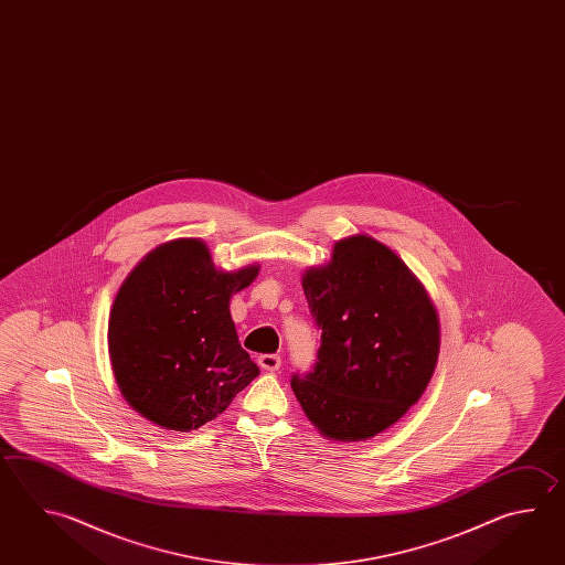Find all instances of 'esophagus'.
<instances>
[{
    "label": "esophagus",
    "instance_id": "1",
    "mask_svg": "<svg viewBox=\"0 0 565 565\" xmlns=\"http://www.w3.org/2000/svg\"><path fill=\"white\" fill-rule=\"evenodd\" d=\"M257 365L262 370H266V372H276V370L281 367V358L276 355V353H264V355L257 358Z\"/></svg>",
    "mask_w": 565,
    "mask_h": 565
}]
</instances>
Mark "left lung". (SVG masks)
Listing matches in <instances>:
<instances>
[{
	"label": "left lung",
	"instance_id": "left-lung-1",
	"mask_svg": "<svg viewBox=\"0 0 565 565\" xmlns=\"http://www.w3.org/2000/svg\"><path fill=\"white\" fill-rule=\"evenodd\" d=\"M321 330L318 362L291 390L321 434L363 441L394 426L426 392L439 321L424 286L387 245L352 235L301 279Z\"/></svg>",
	"mask_w": 565,
	"mask_h": 565
}]
</instances>
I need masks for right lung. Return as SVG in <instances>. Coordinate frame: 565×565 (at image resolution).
Listing matches in <instances>:
<instances>
[{"instance_id":"add662e5","label":"right lung","mask_w":565,"mask_h":565,"mask_svg":"<svg viewBox=\"0 0 565 565\" xmlns=\"http://www.w3.org/2000/svg\"><path fill=\"white\" fill-rule=\"evenodd\" d=\"M257 271L215 269L193 237L160 245L134 267L111 306L107 345L119 392L138 414L166 429H198L256 377L230 298Z\"/></svg>"}]
</instances>
